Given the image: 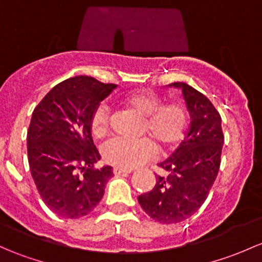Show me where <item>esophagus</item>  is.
<instances>
[{
  "label": "esophagus",
  "mask_w": 262,
  "mask_h": 262,
  "mask_svg": "<svg viewBox=\"0 0 262 262\" xmlns=\"http://www.w3.org/2000/svg\"><path fill=\"white\" fill-rule=\"evenodd\" d=\"M133 169H128V168H124V167H114L113 168V173L114 174H124V173H132Z\"/></svg>",
  "instance_id": "esophagus-1"
}]
</instances>
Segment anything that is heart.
I'll use <instances>...</instances> for the list:
<instances>
[{"mask_svg": "<svg viewBox=\"0 0 262 262\" xmlns=\"http://www.w3.org/2000/svg\"><path fill=\"white\" fill-rule=\"evenodd\" d=\"M128 106L145 117V130L162 149H168L183 138L188 115L181 104H164L159 96L145 90L129 93L124 98ZM109 109L100 104L94 110L90 120V130L95 138L108 133ZM156 147L149 139H132L117 137L110 139L103 148L106 162L118 167L134 168L149 161L154 156Z\"/></svg>", "mask_w": 262, "mask_h": 262, "instance_id": "heart-1", "label": "heart"}]
</instances>
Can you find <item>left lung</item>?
Segmentation results:
<instances>
[{"label": "left lung", "mask_w": 262, "mask_h": 262, "mask_svg": "<svg viewBox=\"0 0 262 262\" xmlns=\"http://www.w3.org/2000/svg\"><path fill=\"white\" fill-rule=\"evenodd\" d=\"M182 90L191 124L169 158L159 163L167 173L157 176L150 192L140 194L139 205L161 224H178L203 205L217 177L224 147L221 117L213 104L186 82L167 85Z\"/></svg>", "instance_id": "left-lung-1"}]
</instances>
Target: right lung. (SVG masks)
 Here are the masks:
<instances>
[{"mask_svg": "<svg viewBox=\"0 0 262 262\" xmlns=\"http://www.w3.org/2000/svg\"><path fill=\"white\" fill-rule=\"evenodd\" d=\"M117 88L92 76H75L54 86L35 108L27 132L31 176L41 198L64 219L86 216L104 196L113 168L95 169L100 159L90 120Z\"/></svg>", "mask_w": 262, "mask_h": 262, "instance_id": "right-lung-1", "label": "right lung"}]
</instances>
